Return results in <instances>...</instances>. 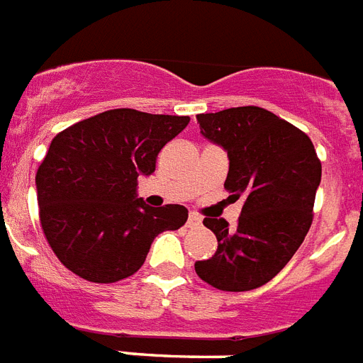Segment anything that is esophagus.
<instances>
[{
  "instance_id": "34e87169",
  "label": "esophagus",
  "mask_w": 363,
  "mask_h": 363,
  "mask_svg": "<svg viewBox=\"0 0 363 363\" xmlns=\"http://www.w3.org/2000/svg\"><path fill=\"white\" fill-rule=\"evenodd\" d=\"M188 228H198L199 224H201V216L199 215H196V213H190V215H188Z\"/></svg>"
}]
</instances>
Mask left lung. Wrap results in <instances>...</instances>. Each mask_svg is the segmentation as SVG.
<instances>
[{
	"label": "left lung",
	"mask_w": 363,
	"mask_h": 363,
	"mask_svg": "<svg viewBox=\"0 0 363 363\" xmlns=\"http://www.w3.org/2000/svg\"><path fill=\"white\" fill-rule=\"evenodd\" d=\"M198 124L228 152V199L245 203L235 230L224 218H205L218 248L194 267L218 290H254L290 262L309 232L320 160L303 131L262 107L205 113Z\"/></svg>",
	"instance_id": "8db88e82"
}]
</instances>
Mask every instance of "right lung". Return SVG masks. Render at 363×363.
Here are the masks:
<instances>
[{"mask_svg": "<svg viewBox=\"0 0 363 363\" xmlns=\"http://www.w3.org/2000/svg\"><path fill=\"white\" fill-rule=\"evenodd\" d=\"M188 116L113 109L54 137L35 175L39 218L58 259L90 282L122 281L147 258L158 233L186 222L182 205L150 207L137 179L188 125Z\"/></svg>", "mask_w": 363, "mask_h": 363, "instance_id": "obj_1", "label": "right lung"}]
</instances>
